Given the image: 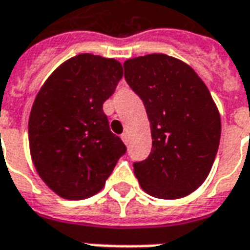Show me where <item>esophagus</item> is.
Instances as JSON below:
<instances>
[{"label":"esophagus","mask_w":250,"mask_h":250,"mask_svg":"<svg viewBox=\"0 0 250 250\" xmlns=\"http://www.w3.org/2000/svg\"><path fill=\"white\" fill-rule=\"evenodd\" d=\"M122 141L125 142V145L128 143V134H127V132H123V134H122Z\"/></svg>","instance_id":"34e87169"}]
</instances>
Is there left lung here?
I'll return each instance as SVG.
<instances>
[{
  "instance_id": "1",
  "label": "left lung",
  "mask_w": 250,
  "mask_h": 250,
  "mask_svg": "<svg viewBox=\"0 0 250 250\" xmlns=\"http://www.w3.org/2000/svg\"><path fill=\"white\" fill-rule=\"evenodd\" d=\"M123 66L151 125V152L134 163L136 178L155 198H182L204 184L213 166L221 138L218 109L205 83L178 59L152 53Z\"/></svg>"
}]
</instances>
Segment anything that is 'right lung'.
<instances>
[{"instance_id":"obj_1","label":"right lung","mask_w":250,"mask_h":250,"mask_svg":"<svg viewBox=\"0 0 250 250\" xmlns=\"http://www.w3.org/2000/svg\"><path fill=\"white\" fill-rule=\"evenodd\" d=\"M122 76L119 62L83 53L62 62L36 96L30 154L41 179L62 198L99 193L127 151L103 112Z\"/></svg>"}]
</instances>
